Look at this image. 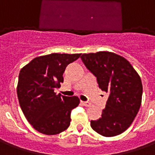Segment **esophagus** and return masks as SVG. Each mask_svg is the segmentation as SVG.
I'll return each instance as SVG.
<instances>
[{
  "mask_svg": "<svg viewBox=\"0 0 155 155\" xmlns=\"http://www.w3.org/2000/svg\"><path fill=\"white\" fill-rule=\"evenodd\" d=\"M81 103L83 104V105H84V106H86V107H89V106H90V105L91 104V103H90V102H88V101H81Z\"/></svg>",
  "mask_w": 155,
  "mask_h": 155,
  "instance_id": "obj_1",
  "label": "esophagus"
}]
</instances>
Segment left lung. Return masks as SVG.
Listing matches in <instances>:
<instances>
[{
	"label": "left lung",
	"instance_id": "1",
	"mask_svg": "<svg viewBox=\"0 0 155 155\" xmlns=\"http://www.w3.org/2000/svg\"><path fill=\"white\" fill-rule=\"evenodd\" d=\"M84 65L97 78L99 87L109 93L101 117L91 120L93 130L105 137L122 134L130 126L141 105L140 75L125 58L109 51L83 54Z\"/></svg>",
	"mask_w": 155,
	"mask_h": 155
}]
</instances>
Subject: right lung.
I'll use <instances>...</instances> for the list:
<instances>
[{"instance_id": "right-lung-1", "label": "right lung", "mask_w": 155, "mask_h": 155, "mask_svg": "<svg viewBox=\"0 0 155 155\" xmlns=\"http://www.w3.org/2000/svg\"><path fill=\"white\" fill-rule=\"evenodd\" d=\"M81 54H53L33 59L19 74L17 97L23 114L38 132L57 134L71 124V113L80 104L77 96L67 97L54 91L64 81L68 64Z\"/></svg>"}]
</instances>
